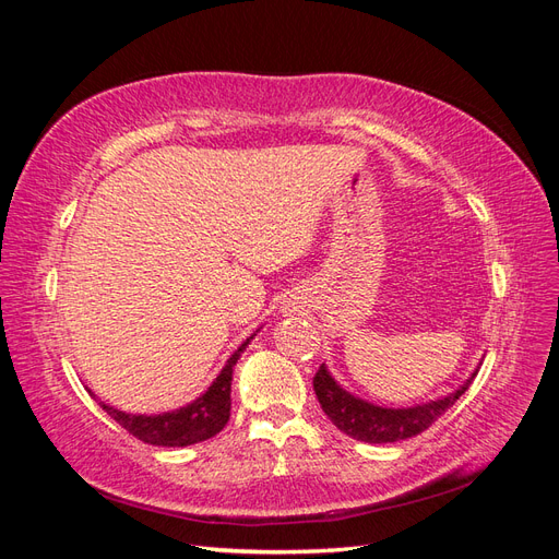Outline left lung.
<instances>
[{"instance_id": "left-lung-1", "label": "left lung", "mask_w": 559, "mask_h": 559, "mask_svg": "<svg viewBox=\"0 0 559 559\" xmlns=\"http://www.w3.org/2000/svg\"><path fill=\"white\" fill-rule=\"evenodd\" d=\"M473 378H476V373L471 376V380ZM471 380L443 399L413 405V408H382V405L354 396L331 378L326 366H319L312 384L321 411L343 433L364 443H396L429 429L466 392Z\"/></svg>"}]
</instances>
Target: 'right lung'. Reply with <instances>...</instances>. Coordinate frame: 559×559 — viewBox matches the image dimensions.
I'll return each instance as SVG.
<instances>
[{
    "label": "right lung",
    "mask_w": 559,
    "mask_h": 559,
    "mask_svg": "<svg viewBox=\"0 0 559 559\" xmlns=\"http://www.w3.org/2000/svg\"><path fill=\"white\" fill-rule=\"evenodd\" d=\"M249 345L242 343L238 349L230 354L222 373L210 384V389L202 396H198L193 403L183 405L179 411L163 413V415H130L123 411H116L107 403L103 411L116 419L128 433H132L138 441H144L148 445H163V448H183L193 445L207 438L216 436L226 427L230 417V380L233 368L238 364L242 349Z\"/></svg>",
    "instance_id": "1"
}]
</instances>
